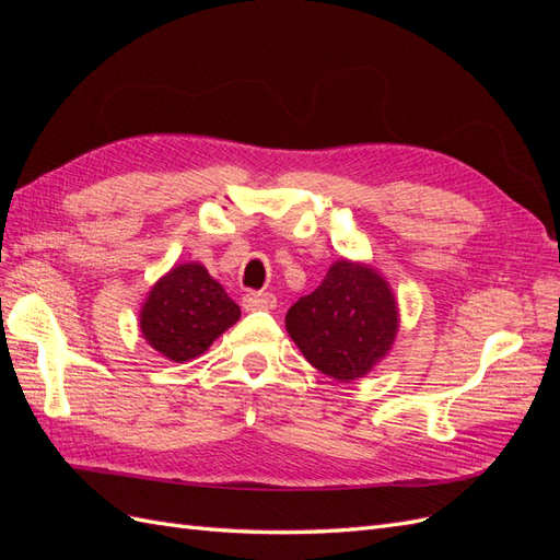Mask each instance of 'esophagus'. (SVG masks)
Here are the masks:
<instances>
[{"label":"esophagus","mask_w":560,"mask_h":560,"mask_svg":"<svg viewBox=\"0 0 560 560\" xmlns=\"http://www.w3.org/2000/svg\"><path fill=\"white\" fill-rule=\"evenodd\" d=\"M276 303H278V299L270 292H247L243 296V306L247 311H273Z\"/></svg>","instance_id":"1"}]
</instances>
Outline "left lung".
<instances>
[{
	"label": "left lung",
	"mask_w": 560,
	"mask_h": 560,
	"mask_svg": "<svg viewBox=\"0 0 560 560\" xmlns=\"http://www.w3.org/2000/svg\"><path fill=\"white\" fill-rule=\"evenodd\" d=\"M284 325L317 371L350 383L393 348L399 315L393 292L374 268L341 259L313 294L287 311Z\"/></svg>",
	"instance_id": "left-lung-1"
}]
</instances>
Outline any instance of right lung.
I'll return each instance as SVG.
<instances>
[{"label": "right lung", "instance_id": "add662e5", "mask_svg": "<svg viewBox=\"0 0 560 560\" xmlns=\"http://www.w3.org/2000/svg\"><path fill=\"white\" fill-rule=\"evenodd\" d=\"M241 317L224 287L200 264H179L151 287L140 313L149 346L173 362L206 352Z\"/></svg>", "mask_w": 560, "mask_h": 560}]
</instances>
